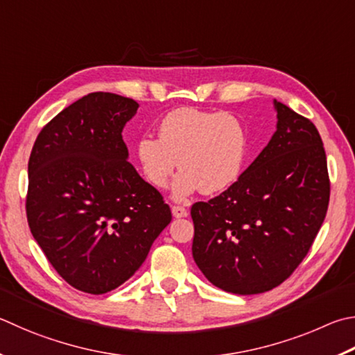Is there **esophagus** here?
I'll return each instance as SVG.
<instances>
[{"instance_id":"34e87169","label":"esophagus","mask_w":355,"mask_h":355,"mask_svg":"<svg viewBox=\"0 0 355 355\" xmlns=\"http://www.w3.org/2000/svg\"><path fill=\"white\" fill-rule=\"evenodd\" d=\"M172 214L175 218L188 217V209L183 208V206H172Z\"/></svg>"}]
</instances>
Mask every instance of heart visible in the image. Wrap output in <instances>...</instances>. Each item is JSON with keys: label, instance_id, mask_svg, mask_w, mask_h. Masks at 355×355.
Listing matches in <instances>:
<instances>
[{"label": "heart", "instance_id": "heart-1", "mask_svg": "<svg viewBox=\"0 0 355 355\" xmlns=\"http://www.w3.org/2000/svg\"><path fill=\"white\" fill-rule=\"evenodd\" d=\"M137 158L147 182L164 189L177 167L183 169L172 186L175 200L202 189L218 194L241 178L248 153L247 128L237 116L182 107L158 125V138L143 135Z\"/></svg>", "mask_w": 355, "mask_h": 355}]
</instances>
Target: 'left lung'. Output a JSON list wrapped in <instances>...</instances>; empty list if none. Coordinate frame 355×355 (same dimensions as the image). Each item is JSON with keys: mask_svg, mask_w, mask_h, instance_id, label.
I'll return each mask as SVG.
<instances>
[{"mask_svg": "<svg viewBox=\"0 0 355 355\" xmlns=\"http://www.w3.org/2000/svg\"><path fill=\"white\" fill-rule=\"evenodd\" d=\"M276 132L241 178L192 205V256L211 284L254 295L284 282L304 259L329 205L326 152L311 121L273 101Z\"/></svg>", "mask_w": 355, "mask_h": 355, "instance_id": "left-lung-1", "label": "left lung"}]
</instances>
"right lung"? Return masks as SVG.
<instances>
[{
  "label": "right lung",
  "mask_w": 355,
  "mask_h": 355,
  "mask_svg": "<svg viewBox=\"0 0 355 355\" xmlns=\"http://www.w3.org/2000/svg\"><path fill=\"white\" fill-rule=\"evenodd\" d=\"M138 107L89 93L49 121L31 152V233L55 272L85 293L132 278L172 220L169 205L127 161L122 128Z\"/></svg>",
  "instance_id": "obj_1"
}]
</instances>
